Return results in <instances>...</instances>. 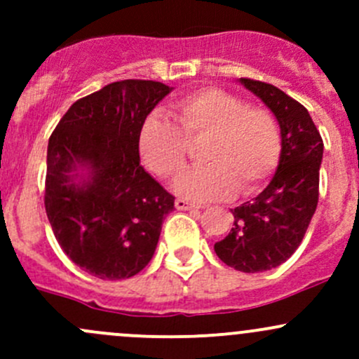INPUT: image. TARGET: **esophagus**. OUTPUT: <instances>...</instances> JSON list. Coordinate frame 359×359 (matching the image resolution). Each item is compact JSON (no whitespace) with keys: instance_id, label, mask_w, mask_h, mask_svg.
Segmentation results:
<instances>
[{"instance_id":"obj_1","label":"esophagus","mask_w":359,"mask_h":359,"mask_svg":"<svg viewBox=\"0 0 359 359\" xmlns=\"http://www.w3.org/2000/svg\"><path fill=\"white\" fill-rule=\"evenodd\" d=\"M175 208L177 210H194V208H200L198 205H193V203L182 200V198H177L175 200Z\"/></svg>"}]
</instances>
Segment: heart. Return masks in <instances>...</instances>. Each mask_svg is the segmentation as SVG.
I'll return each instance as SVG.
<instances>
[{"instance_id":"heart-1","label":"heart","mask_w":359,"mask_h":359,"mask_svg":"<svg viewBox=\"0 0 359 359\" xmlns=\"http://www.w3.org/2000/svg\"><path fill=\"white\" fill-rule=\"evenodd\" d=\"M172 119L151 114L139 130V154L161 179L179 175L189 146H200L205 166L180 175L177 194L194 201L229 200L238 189L255 194L269 182L281 158L276 118L262 107H248L222 88H203L172 106Z\"/></svg>"}]
</instances>
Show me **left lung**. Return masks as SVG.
I'll list each match as a JSON object with an SVG mask.
<instances>
[{"mask_svg": "<svg viewBox=\"0 0 359 359\" xmlns=\"http://www.w3.org/2000/svg\"><path fill=\"white\" fill-rule=\"evenodd\" d=\"M276 116L281 158L269 186L252 201L231 210V233L215 243L224 264L241 273H262L283 264L302 243L320 194L323 140L309 112L269 83L240 78Z\"/></svg>", "mask_w": 359, "mask_h": 359, "instance_id": "obj_1", "label": "left lung"}]
</instances>
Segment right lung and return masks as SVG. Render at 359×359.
Instances as JSON below:
<instances>
[{"label":"right lung","mask_w":359,"mask_h":359,"mask_svg":"<svg viewBox=\"0 0 359 359\" xmlns=\"http://www.w3.org/2000/svg\"><path fill=\"white\" fill-rule=\"evenodd\" d=\"M172 88L123 79L76 100L46 153L45 210L64 253L92 276L125 280L153 259L175 198L140 165L139 130Z\"/></svg>","instance_id":"obj_1"}]
</instances>
